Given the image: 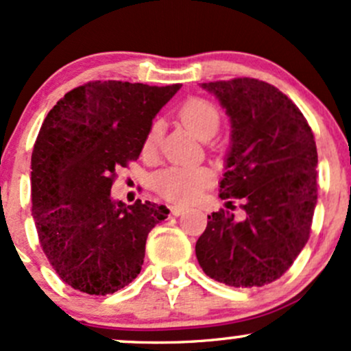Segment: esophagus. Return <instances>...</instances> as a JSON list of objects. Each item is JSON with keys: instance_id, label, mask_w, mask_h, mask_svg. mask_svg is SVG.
Masks as SVG:
<instances>
[{"instance_id": "esophagus-1", "label": "esophagus", "mask_w": 351, "mask_h": 351, "mask_svg": "<svg viewBox=\"0 0 351 351\" xmlns=\"http://www.w3.org/2000/svg\"><path fill=\"white\" fill-rule=\"evenodd\" d=\"M170 211H171L173 216H181L184 211H186V206H178V204H176V206L170 208Z\"/></svg>"}]
</instances>
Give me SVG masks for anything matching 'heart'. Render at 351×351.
Masks as SVG:
<instances>
[{
    "mask_svg": "<svg viewBox=\"0 0 351 351\" xmlns=\"http://www.w3.org/2000/svg\"><path fill=\"white\" fill-rule=\"evenodd\" d=\"M180 120L196 138L209 140L219 128V110L206 99H188L178 110ZM162 127L153 123L143 142V155L152 156L158 147ZM213 181V175L204 167H171L156 173L153 184L165 199L173 203H191L206 189Z\"/></svg>",
    "mask_w": 351,
    "mask_h": 351,
    "instance_id": "obj_1",
    "label": "heart"
}]
</instances>
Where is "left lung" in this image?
I'll return each mask as SVG.
<instances>
[{
  "instance_id": "obj_1",
  "label": "left lung",
  "mask_w": 351,
  "mask_h": 351,
  "mask_svg": "<svg viewBox=\"0 0 351 351\" xmlns=\"http://www.w3.org/2000/svg\"><path fill=\"white\" fill-rule=\"evenodd\" d=\"M201 87L219 100L231 122L219 198L244 199L245 217L211 213L196 257L211 279L263 287L289 271L308 241L318 163L312 128L287 95L263 80L237 77Z\"/></svg>"
}]
</instances>
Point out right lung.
<instances>
[{"instance_id":"1","label":"right lung","mask_w":351,"mask_h":351,"mask_svg":"<svg viewBox=\"0 0 351 351\" xmlns=\"http://www.w3.org/2000/svg\"><path fill=\"white\" fill-rule=\"evenodd\" d=\"M180 87L95 80L67 92L44 119L31 156L33 216L52 269L75 291L107 295L142 271L148 232L170 209L140 199L125 206L110 189Z\"/></svg>"}]
</instances>
